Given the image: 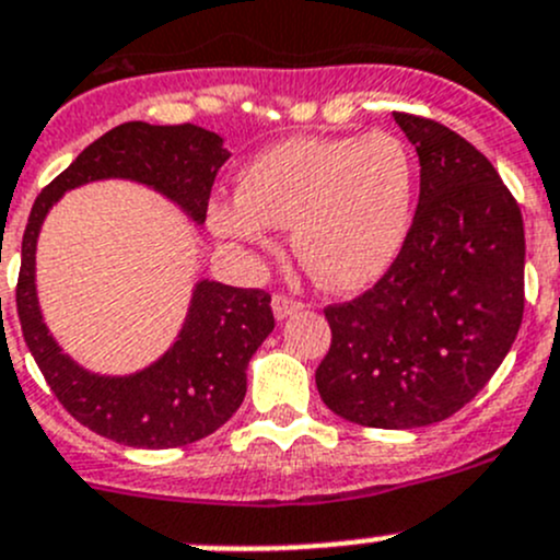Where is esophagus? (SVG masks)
I'll list each match as a JSON object with an SVG mask.
<instances>
[{
	"label": "esophagus",
	"mask_w": 560,
	"mask_h": 560,
	"mask_svg": "<svg viewBox=\"0 0 560 560\" xmlns=\"http://www.w3.org/2000/svg\"><path fill=\"white\" fill-rule=\"evenodd\" d=\"M270 306H273V316H276V319H287V316H292V314L301 312L303 303L295 301V298L273 295V301H270Z\"/></svg>",
	"instance_id": "obj_1"
}]
</instances>
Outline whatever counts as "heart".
I'll return each instance as SVG.
<instances>
[{"mask_svg": "<svg viewBox=\"0 0 560 560\" xmlns=\"http://www.w3.org/2000/svg\"><path fill=\"white\" fill-rule=\"evenodd\" d=\"M415 195V156L398 135H298L248 160L238 197L213 200L208 224L244 248H270L273 228H292L303 268L327 290L352 292L404 252Z\"/></svg>", "mask_w": 560, "mask_h": 560, "instance_id": "obj_1", "label": "heart"}]
</instances>
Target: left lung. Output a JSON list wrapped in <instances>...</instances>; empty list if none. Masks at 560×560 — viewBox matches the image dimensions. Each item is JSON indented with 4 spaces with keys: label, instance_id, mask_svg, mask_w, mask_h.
Wrapping results in <instances>:
<instances>
[{
    "label": "left lung",
    "instance_id": "obj_1",
    "mask_svg": "<svg viewBox=\"0 0 560 560\" xmlns=\"http://www.w3.org/2000/svg\"><path fill=\"white\" fill-rule=\"evenodd\" d=\"M420 156V202L393 268L327 306L316 389L358 425H433L490 382L523 322V213L488 156L431 118L393 113Z\"/></svg>",
    "mask_w": 560,
    "mask_h": 560
}]
</instances>
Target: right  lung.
Listing matches in <instances>:
<instances>
[{
  "mask_svg": "<svg viewBox=\"0 0 560 560\" xmlns=\"http://www.w3.org/2000/svg\"><path fill=\"white\" fill-rule=\"evenodd\" d=\"M228 160L224 140L195 124L127 121L83 149L32 206L15 290L21 330L61 406L100 436L127 447L167 450L222 428L244 404L248 360L276 325L270 295L200 279L184 325L160 360L135 374H94L59 347L43 319L35 254L45 217L70 189L121 178L160 191L200 228L213 178Z\"/></svg>",
  "mask_w": 560,
  "mask_h": 560,
  "instance_id": "add662e5",
  "label": "right lung"
}]
</instances>
